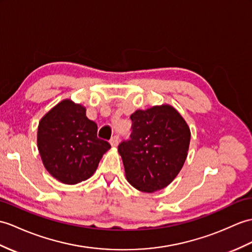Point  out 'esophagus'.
<instances>
[{
    "label": "esophagus",
    "instance_id": "esophagus-1",
    "mask_svg": "<svg viewBox=\"0 0 252 252\" xmlns=\"http://www.w3.org/2000/svg\"><path fill=\"white\" fill-rule=\"evenodd\" d=\"M119 144V135H114L112 138H110V145L113 146V147H116L117 145Z\"/></svg>",
    "mask_w": 252,
    "mask_h": 252
}]
</instances>
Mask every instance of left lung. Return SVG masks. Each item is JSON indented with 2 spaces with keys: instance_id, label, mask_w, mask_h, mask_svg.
I'll list each match as a JSON object with an SVG mask.
<instances>
[{
  "instance_id": "obj_1",
  "label": "left lung",
  "mask_w": 252,
  "mask_h": 252,
  "mask_svg": "<svg viewBox=\"0 0 252 252\" xmlns=\"http://www.w3.org/2000/svg\"><path fill=\"white\" fill-rule=\"evenodd\" d=\"M130 118V138L118 146L127 181L148 193L165 188L187 159L191 136L188 125L169 105L136 110Z\"/></svg>"
}]
</instances>
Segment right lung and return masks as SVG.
<instances>
[{"label": "right lung", "mask_w": 252, "mask_h": 252, "mask_svg": "<svg viewBox=\"0 0 252 252\" xmlns=\"http://www.w3.org/2000/svg\"><path fill=\"white\" fill-rule=\"evenodd\" d=\"M37 146L47 171L63 184L75 185L92 176L102 156L110 148L97 137V126L86 108L64 99L38 125Z\"/></svg>", "instance_id": "obj_1"}]
</instances>
